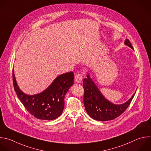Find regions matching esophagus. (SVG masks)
Listing matches in <instances>:
<instances>
[{"label": "esophagus", "mask_w": 151, "mask_h": 151, "mask_svg": "<svg viewBox=\"0 0 151 151\" xmlns=\"http://www.w3.org/2000/svg\"><path fill=\"white\" fill-rule=\"evenodd\" d=\"M75 81L76 83H81L82 81V75L81 73H78L75 76Z\"/></svg>", "instance_id": "esophagus-1"}]
</instances>
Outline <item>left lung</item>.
Returning <instances> with one entry per match:
<instances>
[{
  "label": "left lung",
  "instance_id": "1",
  "mask_svg": "<svg viewBox=\"0 0 151 151\" xmlns=\"http://www.w3.org/2000/svg\"><path fill=\"white\" fill-rule=\"evenodd\" d=\"M124 44L133 49L128 39L125 40ZM86 76L83 82V103L86 111L92 119L101 122L111 120L125 111L133 99L136 91L126 103L122 104H114L104 96L90 78L89 73Z\"/></svg>",
  "mask_w": 151,
  "mask_h": 151
}]
</instances>
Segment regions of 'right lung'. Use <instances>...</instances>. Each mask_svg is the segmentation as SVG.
Returning a JSON list of instances; mask_svg holds the SVG:
<instances>
[{"mask_svg": "<svg viewBox=\"0 0 151 151\" xmlns=\"http://www.w3.org/2000/svg\"><path fill=\"white\" fill-rule=\"evenodd\" d=\"M14 89L27 111L37 119L53 120L59 117L64 109L65 96L73 85L74 74L69 72L58 76L42 92L28 95L19 88L13 69Z\"/></svg>", "mask_w": 151, "mask_h": 151, "instance_id": "1", "label": "right lung"}]
</instances>
